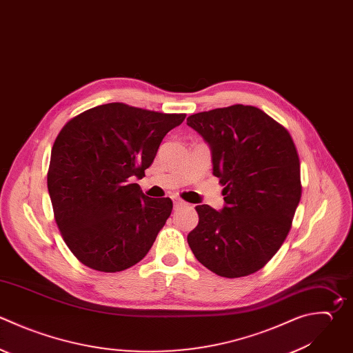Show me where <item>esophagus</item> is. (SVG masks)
<instances>
[{
  "label": "esophagus",
  "mask_w": 353,
  "mask_h": 353,
  "mask_svg": "<svg viewBox=\"0 0 353 353\" xmlns=\"http://www.w3.org/2000/svg\"><path fill=\"white\" fill-rule=\"evenodd\" d=\"M171 199H172V201H174V207H175V208H178V207H181V205H185V204H186V203H185L182 199H179L178 196H172Z\"/></svg>",
  "instance_id": "obj_1"
}]
</instances>
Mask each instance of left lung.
Here are the masks:
<instances>
[{
  "mask_svg": "<svg viewBox=\"0 0 353 353\" xmlns=\"http://www.w3.org/2000/svg\"><path fill=\"white\" fill-rule=\"evenodd\" d=\"M210 145L212 174L225 196L221 211L196 207L188 234L194 256L222 277L262 269L285 240L301 186V164L288 131L254 106L233 105L188 117Z\"/></svg>",
  "mask_w": 353,
  "mask_h": 353,
  "instance_id": "obj_1",
  "label": "left lung"
}]
</instances>
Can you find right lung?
Here are the masks:
<instances>
[{
  "mask_svg": "<svg viewBox=\"0 0 353 353\" xmlns=\"http://www.w3.org/2000/svg\"><path fill=\"white\" fill-rule=\"evenodd\" d=\"M185 117L116 102L85 110L61 130L48 192L62 237L81 263L113 273L149 252L172 201L150 199L131 181L145 176L163 138Z\"/></svg>",
  "mask_w": 353,
  "mask_h": 353,
  "instance_id": "right-lung-1",
  "label": "right lung"
}]
</instances>
